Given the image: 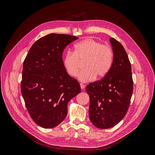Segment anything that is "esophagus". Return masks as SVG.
I'll list each match as a JSON object with an SVG mask.
<instances>
[{"label":"esophagus","instance_id":"esophagus-1","mask_svg":"<svg viewBox=\"0 0 155 155\" xmlns=\"http://www.w3.org/2000/svg\"><path fill=\"white\" fill-rule=\"evenodd\" d=\"M80 87H81V90H84V88L85 86H84L83 84L80 83Z\"/></svg>","mask_w":155,"mask_h":155}]
</instances>
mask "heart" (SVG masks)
<instances>
[{
	"mask_svg": "<svg viewBox=\"0 0 155 155\" xmlns=\"http://www.w3.org/2000/svg\"><path fill=\"white\" fill-rule=\"evenodd\" d=\"M113 61L112 50L109 46L102 45L92 38H86L74 46V52L69 51L64 58L63 65L67 73L75 77L83 62V70L78 79L86 83L104 77L109 71Z\"/></svg>",
	"mask_w": 155,
	"mask_h": 155,
	"instance_id": "1",
	"label": "heart"
}]
</instances>
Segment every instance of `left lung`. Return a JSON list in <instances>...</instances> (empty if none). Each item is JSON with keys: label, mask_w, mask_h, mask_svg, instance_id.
Returning <instances> with one entry per match:
<instances>
[{"label": "left lung", "mask_w": 155, "mask_h": 155, "mask_svg": "<svg viewBox=\"0 0 155 155\" xmlns=\"http://www.w3.org/2000/svg\"><path fill=\"white\" fill-rule=\"evenodd\" d=\"M114 59L108 73L101 80L86 87L90 96L89 116L100 129L117 125L126 115L133 91L131 65L121 44L110 38Z\"/></svg>", "instance_id": "1"}]
</instances>
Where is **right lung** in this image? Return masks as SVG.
I'll list each match as a JSON object with an SVG mask.
<instances>
[{
	"instance_id": "add662e5",
	"label": "right lung",
	"mask_w": 155,
	"mask_h": 155,
	"mask_svg": "<svg viewBox=\"0 0 155 155\" xmlns=\"http://www.w3.org/2000/svg\"><path fill=\"white\" fill-rule=\"evenodd\" d=\"M78 38L50 34L37 40L23 62L21 91L28 111L38 126L53 128L68 114L69 102L81 92L77 80L64 69L62 52Z\"/></svg>"
}]
</instances>
